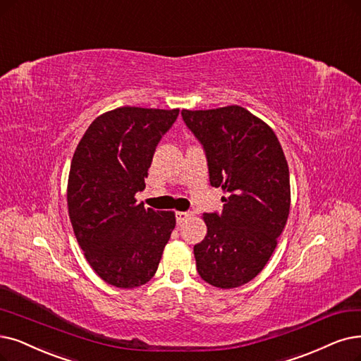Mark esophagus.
Returning a JSON list of instances; mask_svg holds the SVG:
<instances>
[{
  "label": "esophagus",
  "mask_w": 361,
  "mask_h": 361,
  "mask_svg": "<svg viewBox=\"0 0 361 361\" xmlns=\"http://www.w3.org/2000/svg\"><path fill=\"white\" fill-rule=\"evenodd\" d=\"M190 216H191L190 212H176V222L180 225V224H183L186 219H188Z\"/></svg>",
  "instance_id": "esophagus-1"
}]
</instances>
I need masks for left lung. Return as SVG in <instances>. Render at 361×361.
<instances>
[{
	"instance_id": "8db88e82",
	"label": "left lung",
	"mask_w": 361,
	"mask_h": 361,
	"mask_svg": "<svg viewBox=\"0 0 361 361\" xmlns=\"http://www.w3.org/2000/svg\"><path fill=\"white\" fill-rule=\"evenodd\" d=\"M180 114L203 147L210 185L226 194L221 213L203 214L207 235L194 246L197 271L233 289L255 279L277 246L290 209L289 167L276 133L247 109Z\"/></svg>"
}]
</instances>
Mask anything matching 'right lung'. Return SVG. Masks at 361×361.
I'll return each instance as SVG.
<instances>
[{"label": "right lung", "instance_id": "add662e5", "mask_svg": "<svg viewBox=\"0 0 361 361\" xmlns=\"http://www.w3.org/2000/svg\"><path fill=\"white\" fill-rule=\"evenodd\" d=\"M179 109L123 106L97 117L72 157L68 210L85 259L97 276L121 289L149 281L176 225L175 213L145 209L136 192L155 148Z\"/></svg>", "mask_w": 361, "mask_h": 361}]
</instances>
